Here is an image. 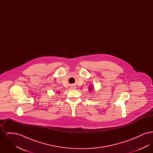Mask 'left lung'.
Listing matches in <instances>:
<instances>
[{"label": "left lung", "mask_w": 153, "mask_h": 153, "mask_svg": "<svg viewBox=\"0 0 153 153\" xmlns=\"http://www.w3.org/2000/svg\"><path fill=\"white\" fill-rule=\"evenodd\" d=\"M92 88L90 87V88H89V90H92Z\"/></svg>", "instance_id": "obj_1"}]
</instances>
